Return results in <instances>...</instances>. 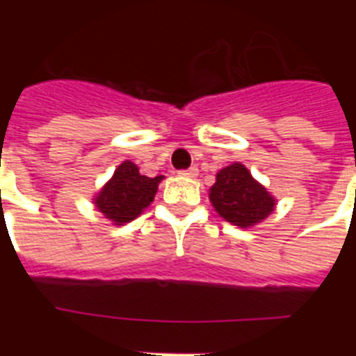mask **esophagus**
I'll return each instance as SVG.
<instances>
[{
    "label": "esophagus",
    "instance_id": "34e87169",
    "mask_svg": "<svg viewBox=\"0 0 356 356\" xmlns=\"http://www.w3.org/2000/svg\"><path fill=\"white\" fill-rule=\"evenodd\" d=\"M197 172H200V170H197L195 166H192V168H188V170H181V172H179V175H183V177H195V175H197Z\"/></svg>",
    "mask_w": 356,
    "mask_h": 356
}]
</instances>
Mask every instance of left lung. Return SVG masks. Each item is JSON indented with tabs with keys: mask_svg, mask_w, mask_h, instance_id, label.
<instances>
[{
	"mask_svg": "<svg viewBox=\"0 0 356 356\" xmlns=\"http://www.w3.org/2000/svg\"><path fill=\"white\" fill-rule=\"evenodd\" d=\"M209 200L225 222L242 229L260 223L275 209L273 195L254 181L248 168L240 162L218 172Z\"/></svg>",
	"mask_w": 356,
	"mask_h": 356,
	"instance_id": "1",
	"label": "left lung"
}]
</instances>
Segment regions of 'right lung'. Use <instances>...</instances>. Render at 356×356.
I'll return each instance as SVG.
<instances>
[{
	"label": "right lung",
	"instance_id": "right-lung-1",
	"mask_svg": "<svg viewBox=\"0 0 356 356\" xmlns=\"http://www.w3.org/2000/svg\"><path fill=\"white\" fill-rule=\"evenodd\" d=\"M164 175L147 177L140 175L138 166L131 161L122 162L113 179L94 197V205L105 218L113 220L114 225L133 222L144 209L155 200L156 188Z\"/></svg>",
	"mask_w": 356,
	"mask_h": 356
}]
</instances>
